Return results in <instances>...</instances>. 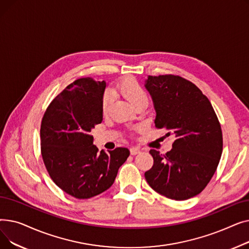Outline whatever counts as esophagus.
<instances>
[{
	"label": "esophagus",
	"mask_w": 249,
	"mask_h": 249,
	"mask_svg": "<svg viewBox=\"0 0 249 249\" xmlns=\"http://www.w3.org/2000/svg\"><path fill=\"white\" fill-rule=\"evenodd\" d=\"M130 153H131L132 155L138 154V153H140V149L137 148V147H131V148H130Z\"/></svg>",
	"instance_id": "esophagus-1"
}]
</instances>
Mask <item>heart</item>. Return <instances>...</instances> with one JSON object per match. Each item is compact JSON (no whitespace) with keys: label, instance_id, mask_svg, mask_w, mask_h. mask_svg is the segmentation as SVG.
<instances>
[{"label":"heart","instance_id":"obj_1","mask_svg":"<svg viewBox=\"0 0 249 249\" xmlns=\"http://www.w3.org/2000/svg\"><path fill=\"white\" fill-rule=\"evenodd\" d=\"M116 91L126 98L133 107H136L137 105L141 103H148V97L145 89L132 77H128L122 81L117 86ZM113 97L114 95L112 91H106L104 94L101 103V110L103 115H107L109 113L113 102Z\"/></svg>","mask_w":249,"mask_h":249}]
</instances>
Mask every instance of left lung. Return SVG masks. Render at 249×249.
I'll return each instance as SVG.
<instances>
[{"instance_id":"1","label":"left lung","mask_w":249,"mask_h":249,"mask_svg":"<svg viewBox=\"0 0 249 249\" xmlns=\"http://www.w3.org/2000/svg\"><path fill=\"white\" fill-rule=\"evenodd\" d=\"M144 86L156 112L155 127L176 137L172 150L165 154L149 151L153 165L145 178L168 199L193 198L211 180L223 150L217 115L202 90L184 77L148 75Z\"/></svg>"}]
</instances>
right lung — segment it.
Listing matches in <instances>:
<instances>
[{"label": "right lung", "instance_id": "add662e5", "mask_svg": "<svg viewBox=\"0 0 249 249\" xmlns=\"http://www.w3.org/2000/svg\"><path fill=\"white\" fill-rule=\"evenodd\" d=\"M106 82L78 78L47 107L40 128L41 154L47 172L67 194L89 199L108 190L130 151L117 147L108 153L94 145L91 129L103 120Z\"/></svg>", "mask_w": 249, "mask_h": 249}]
</instances>
